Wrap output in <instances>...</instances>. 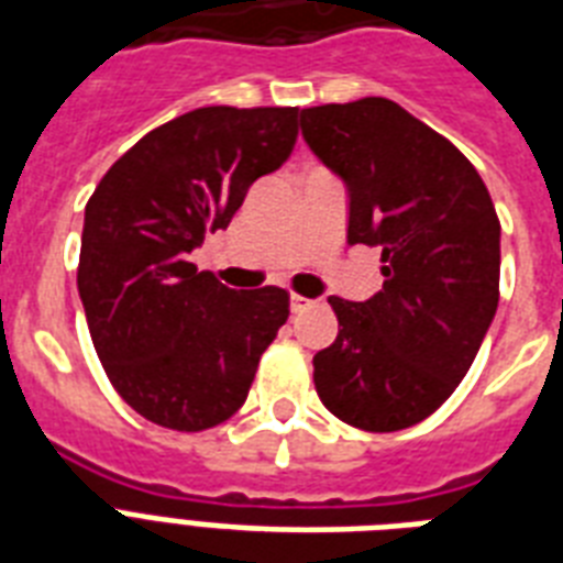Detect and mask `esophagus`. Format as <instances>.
Instances as JSON below:
<instances>
[{
    "instance_id": "1",
    "label": "esophagus",
    "mask_w": 563,
    "mask_h": 563,
    "mask_svg": "<svg viewBox=\"0 0 563 563\" xmlns=\"http://www.w3.org/2000/svg\"><path fill=\"white\" fill-rule=\"evenodd\" d=\"M310 299H305V296H299V294H294L290 296V310H294V313H302L305 308H310Z\"/></svg>"
}]
</instances>
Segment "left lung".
<instances>
[{"label": "left lung", "mask_w": 563, "mask_h": 563, "mask_svg": "<svg viewBox=\"0 0 563 563\" xmlns=\"http://www.w3.org/2000/svg\"><path fill=\"white\" fill-rule=\"evenodd\" d=\"M310 151L349 186V244L380 246L384 287L331 296L340 331L313 357L319 401L393 433L433 416L500 302V220L460 147L389 98L302 110Z\"/></svg>", "instance_id": "left-lung-1"}]
</instances>
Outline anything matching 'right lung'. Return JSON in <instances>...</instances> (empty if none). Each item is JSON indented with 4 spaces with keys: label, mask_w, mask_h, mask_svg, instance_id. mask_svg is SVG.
Here are the masks:
<instances>
[{
    "label": "right lung",
    "mask_w": 563,
    "mask_h": 563,
    "mask_svg": "<svg viewBox=\"0 0 563 563\" xmlns=\"http://www.w3.org/2000/svg\"><path fill=\"white\" fill-rule=\"evenodd\" d=\"M296 115L191 110L139 139L89 197L78 264L89 334L115 393L154 424L200 433L235 416L290 317L287 290H232L188 253L290 156Z\"/></svg>",
    "instance_id": "right-lung-1"
}]
</instances>
